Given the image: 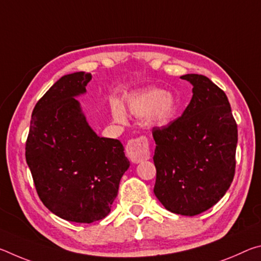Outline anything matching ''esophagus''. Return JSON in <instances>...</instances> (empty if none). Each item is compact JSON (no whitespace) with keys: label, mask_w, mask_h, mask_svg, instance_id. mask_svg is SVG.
<instances>
[{"label":"esophagus","mask_w":261,"mask_h":261,"mask_svg":"<svg viewBox=\"0 0 261 261\" xmlns=\"http://www.w3.org/2000/svg\"><path fill=\"white\" fill-rule=\"evenodd\" d=\"M126 156L134 163H138L143 160H147L151 155L149 151V140L146 136H140L130 139L125 146Z\"/></svg>","instance_id":"esophagus-1"}]
</instances>
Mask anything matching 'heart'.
Returning a JSON list of instances; mask_svg holds the SVG:
<instances>
[{
	"label": "heart",
	"mask_w": 261,
	"mask_h": 261,
	"mask_svg": "<svg viewBox=\"0 0 261 261\" xmlns=\"http://www.w3.org/2000/svg\"><path fill=\"white\" fill-rule=\"evenodd\" d=\"M126 107L137 117L149 116L155 124H166L177 112V101L162 88H149L143 93L136 94L127 100ZM114 117L122 121L123 112L120 107H113Z\"/></svg>",
	"instance_id": "obj_1"
}]
</instances>
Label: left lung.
<instances>
[{"label":"left lung","mask_w":261,"mask_h":261,"mask_svg":"<svg viewBox=\"0 0 261 261\" xmlns=\"http://www.w3.org/2000/svg\"><path fill=\"white\" fill-rule=\"evenodd\" d=\"M180 78L192 84L193 95L177 120L153 127L154 193L171 213L193 216L214 206L230 187L238 134L219 86L202 74Z\"/></svg>","instance_id":"obj_1"}]
</instances>
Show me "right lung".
I'll list each match as a JSON object with an SVG mask.
<instances>
[{"mask_svg":"<svg viewBox=\"0 0 261 261\" xmlns=\"http://www.w3.org/2000/svg\"><path fill=\"white\" fill-rule=\"evenodd\" d=\"M88 72L60 78L38 101L25 156L38 196L61 219L92 223L106 218L130 162L120 140L98 137L73 98Z\"/></svg>","mask_w":261,"mask_h":261,"instance_id":"right-lung-1","label":"right lung"}]
</instances>
